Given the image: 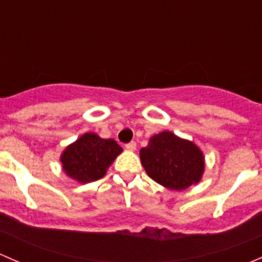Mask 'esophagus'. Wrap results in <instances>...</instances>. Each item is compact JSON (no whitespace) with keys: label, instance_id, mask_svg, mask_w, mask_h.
<instances>
[{"label":"esophagus","instance_id":"1","mask_svg":"<svg viewBox=\"0 0 262 262\" xmlns=\"http://www.w3.org/2000/svg\"><path fill=\"white\" fill-rule=\"evenodd\" d=\"M125 148L126 149H129V150H136V148H137V143L136 142H130V143H128V144H125Z\"/></svg>","mask_w":262,"mask_h":262}]
</instances>
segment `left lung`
<instances>
[{
  "instance_id": "1",
  "label": "left lung",
  "mask_w": 262,
  "mask_h": 262,
  "mask_svg": "<svg viewBox=\"0 0 262 262\" xmlns=\"http://www.w3.org/2000/svg\"><path fill=\"white\" fill-rule=\"evenodd\" d=\"M139 155L147 175L170 190L181 191L198 184L205 170L202 149L168 130L150 137Z\"/></svg>"
}]
</instances>
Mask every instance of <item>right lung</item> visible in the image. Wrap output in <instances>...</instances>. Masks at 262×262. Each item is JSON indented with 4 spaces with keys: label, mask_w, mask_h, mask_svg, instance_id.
<instances>
[{
    "label": "right lung",
    "mask_w": 262,
    "mask_h": 262,
    "mask_svg": "<svg viewBox=\"0 0 262 262\" xmlns=\"http://www.w3.org/2000/svg\"><path fill=\"white\" fill-rule=\"evenodd\" d=\"M121 152L123 148L114 139H104L89 132L66 147L60 155V163L68 178L87 184L104 178Z\"/></svg>",
    "instance_id": "add662e5"
}]
</instances>
